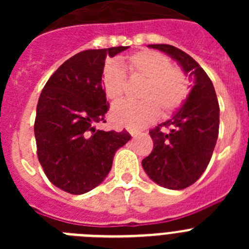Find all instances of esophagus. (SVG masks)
<instances>
[{
	"label": "esophagus",
	"mask_w": 249,
	"mask_h": 249,
	"mask_svg": "<svg viewBox=\"0 0 249 249\" xmlns=\"http://www.w3.org/2000/svg\"><path fill=\"white\" fill-rule=\"evenodd\" d=\"M129 135L132 136V137H135V136H137L138 135V132L137 131H133V129H129Z\"/></svg>",
	"instance_id": "esophagus-1"
}]
</instances>
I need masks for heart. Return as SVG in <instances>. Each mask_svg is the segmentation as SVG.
Returning a JSON list of instances; mask_svg holds the SVG:
<instances>
[{"instance_id": "1", "label": "heart", "mask_w": 249, "mask_h": 249, "mask_svg": "<svg viewBox=\"0 0 249 249\" xmlns=\"http://www.w3.org/2000/svg\"><path fill=\"white\" fill-rule=\"evenodd\" d=\"M131 77L144 80L140 102L116 103L112 107L111 120L114 124L137 129L152 123L158 114L169 116L179 109L190 93L186 73L171 59L153 50H142L123 59ZM102 87L109 101L122 98L126 89V74L116 63L103 68Z\"/></svg>"}]
</instances>
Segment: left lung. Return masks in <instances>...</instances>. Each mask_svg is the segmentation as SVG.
I'll return each instance as SVG.
<instances>
[{
  "mask_svg": "<svg viewBox=\"0 0 249 249\" xmlns=\"http://www.w3.org/2000/svg\"><path fill=\"white\" fill-rule=\"evenodd\" d=\"M149 47L169 54L195 80L177 113L149 131L153 149L142 160L152 181L169 190H183L195 183L210 163L218 137V100L210 77L190 54L171 45Z\"/></svg>",
  "mask_w": 249,
  "mask_h": 249,
  "instance_id": "left-lung-1",
  "label": "left lung"
}]
</instances>
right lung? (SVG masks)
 <instances>
[{
	"mask_svg": "<svg viewBox=\"0 0 249 249\" xmlns=\"http://www.w3.org/2000/svg\"><path fill=\"white\" fill-rule=\"evenodd\" d=\"M127 46L87 50L59 66L43 87L35 120L37 157L51 183L71 195L93 190L111 171L114 153L131 138L100 131L109 105L102 87L107 56Z\"/></svg>",
	"mask_w": 249,
	"mask_h": 249,
	"instance_id": "add662e5",
	"label": "right lung"
}]
</instances>
